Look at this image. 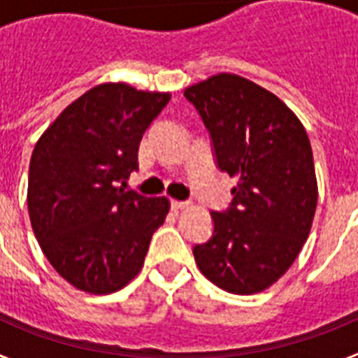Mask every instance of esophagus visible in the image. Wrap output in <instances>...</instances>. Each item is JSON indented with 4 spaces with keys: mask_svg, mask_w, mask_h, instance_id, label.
<instances>
[{
    "mask_svg": "<svg viewBox=\"0 0 358 358\" xmlns=\"http://www.w3.org/2000/svg\"><path fill=\"white\" fill-rule=\"evenodd\" d=\"M170 204H172V210H186L189 206L188 202L185 201H172Z\"/></svg>",
    "mask_w": 358,
    "mask_h": 358,
    "instance_id": "34e87169",
    "label": "esophagus"
}]
</instances>
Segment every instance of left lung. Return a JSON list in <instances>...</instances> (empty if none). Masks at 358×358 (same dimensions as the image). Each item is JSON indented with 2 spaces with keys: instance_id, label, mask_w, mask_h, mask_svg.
<instances>
[{
  "instance_id": "obj_1",
  "label": "left lung",
  "mask_w": 358,
  "mask_h": 358,
  "mask_svg": "<svg viewBox=\"0 0 358 358\" xmlns=\"http://www.w3.org/2000/svg\"><path fill=\"white\" fill-rule=\"evenodd\" d=\"M213 140L218 169L236 177L213 236L194 248L201 273L231 294L262 292L290 268L308 238L317 179L308 134L274 93L233 73L185 90Z\"/></svg>"
}]
</instances>
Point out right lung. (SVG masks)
<instances>
[{
  "label": "right lung",
  "mask_w": 358,
  "mask_h": 358,
  "mask_svg": "<svg viewBox=\"0 0 358 358\" xmlns=\"http://www.w3.org/2000/svg\"><path fill=\"white\" fill-rule=\"evenodd\" d=\"M170 93L106 82L69 103L31 152L28 215L52 267L90 294L123 289L143 267L166 197L125 192L143 132Z\"/></svg>",
  "instance_id": "obj_1"
}]
</instances>
